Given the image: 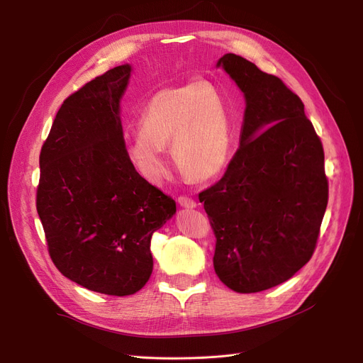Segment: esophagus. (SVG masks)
<instances>
[{
	"instance_id": "34e87169",
	"label": "esophagus",
	"mask_w": 363,
	"mask_h": 363,
	"mask_svg": "<svg viewBox=\"0 0 363 363\" xmlns=\"http://www.w3.org/2000/svg\"><path fill=\"white\" fill-rule=\"evenodd\" d=\"M177 203L184 208H195L196 207V203L192 199H189V196H179Z\"/></svg>"
}]
</instances>
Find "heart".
<instances>
[{
    "label": "heart",
    "instance_id": "b5f03b06",
    "mask_svg": "<svg viewBox=\"0 0 363 363\" xmlns=\"http://www.w3.org/2000/svg\"><path fill=\"white\" fill-rule=\"evenodd\" d=\"M140 135L125 144V157L148 183L168 174L164 147L188 177L208 182L227 168L233 151L228 107L218 86L207 80L164 87L150 98L139 118Z\"/></svg>",
    "mask_w": 363,
    "mask_h": 363
}]
</instances>
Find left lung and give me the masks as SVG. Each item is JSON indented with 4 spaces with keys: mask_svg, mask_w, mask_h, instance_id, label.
Masks as SVG:
<instances>
[{
    "mask_svg": "<svg viewBox=\"0 0 363 363\" xmlns=\"http://www.w3.org/2000/svg\"><path fill=\"white\" fill-rule=\"evenodd\" d=\"M216 68L244 94V124L223 179L199 199L216 236V276L236 292H260L313 255L328 200L324 151L304 104L279 77L232 52Z\"/></svg>",
    "mask_w": 363,
    "mask_h": 363,
    "instance_id": "obj_1",
    "label": "left lung"
}]
</instances>
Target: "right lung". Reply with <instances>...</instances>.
I'll return each mask as SVG.
<instances>
[{"label": "right lung", "instance_id": "1", "mask_svg": "<svg viewBox=\"0 0 363 363\" xmlns=\"http://www.w3.org/2000/svg\"><path fill=\"white\" fill-rule=\"evenodd\" d=\"M125 63L86 83L54 118L40 150L36 207L54 265L80 286L124 296L152 272L151 238L175 201L125 157L121 98Z\"/></svg>", "mask_w": 363, "mask_h": 363}]
</instances>
